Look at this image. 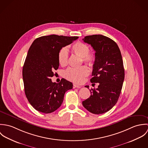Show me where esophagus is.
Returning a JSON list of instances; mask_svg holds the SVG:
<instances>
[{"mask_svg": "<svg viewBox=\"0 0 148 148\" xmlns=\"http://www.w3.org/2000/svg\"><path fill=\"white\" fill-rule=\"evenodd\" d=\"M82 86H80V85H78L73 84V88H80Z\"/></svg>", "mask_w": 148, "mask_h": 148, "instance_id": "esophagus-1", "label": "esophagus"}]
</instances>
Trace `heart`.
Masks as SVG:
<instances>
[{
	"instance_id": "b5f03b06",
	"label": "heart",
	"mask_w": 148,
	"mask_h": 148,
	"mask_svg": "<svg viewBox=\"0 0 148 148\" xmlns=\"http://www.w3.org/2000/svg\"><path fill=\"white\" fill-rule=\"evenodd\" d=\"M71 49L74 53L82 58L85 63L89 66L94 65L96 56L93 53L89 52L90 48L86 44L78 42L72 46ZM58 60L62 66L68 64V53L66 48L64 47L60 50L58 54ZM88 74V69L85 66H82L79 68H69L65 72V77L72 82L82 83Z\"/></svg>"
}]
</instances>
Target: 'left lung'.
<instances>
[{
    "mask_svg": "<svg viewBox=\"0 0 148 148\" xmlns=\"http://www.w3.org/2000/svg\"><path fill=\"white\" fill-rule=\"evenodd\" d=\"M83 40L96 52L90 82L99 85L90 90V96L82 104L92 113H104L116 104L121 92L125 72L121 52L116 42L104 35L86 36Z\"/></svg>",
    "mask_w": 148,
    "mask_h": 148,
    "instance_id": "obj_1",
    "label": "left lung"
}]
</instances>
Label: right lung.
I'll use <instances>...</instances> for the list:
<instances>
[{
  "label": "right lung",
  "mask_w": 148,
  "mask_h": 148,
  "mask_svg": "<svg viewBox=\"0 0 148 148\" xmlns=\"http://www.w3.org/2000/svg\"><path fill=\"white\" fill-rule=\"evenodd\" d=\"M78 38L44 36L36 39L29 47L23 68V79L25 96L36 110L44 113L55 111L62 105L65 93L72 89V83L64 79L56 83L51 78L59 66L60 50Z\"/></svg>",
  "instance_id": "1"
}]
</instances>
